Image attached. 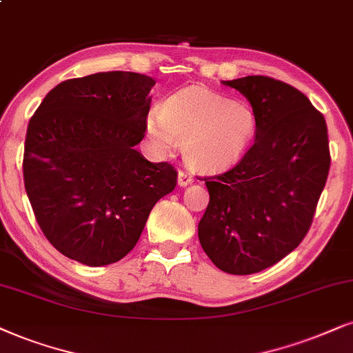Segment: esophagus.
<instances>
[{"instance_id":"1","label":"esophagus","mask_w":353,"mask_h":353,"mask_svg":"<svg viewBox=\"0 0 353 353\" xmlns=\"http://www.w3.org/2000/svg\"><path fill=\"white\" fill-rule=\"evenodd\" d=\"M194 182V176H192L190 172L187 171H179V176H177V184H179L181 187H185L189 185Z\"/></svg>"}]
</instances>
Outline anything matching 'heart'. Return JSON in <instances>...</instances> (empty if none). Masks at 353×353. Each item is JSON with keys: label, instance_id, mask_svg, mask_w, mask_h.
<instances>
[{"label": "heart", "instance_id": "obj_1", "mask_svg": "<svg viewBox=\"0 0 353 353\" xmlns=\"http://www.w3.org/2000/svg\"><path fill=\"white\" fill-rule=\"evenodd\" d=\"M257 130L252 107L230 101L205 88H187L163 104L151 107L146 132L159 153H171L182 143L189 166L215 171L238 161L251 146Z\"/></svg>", "mask_w": 353, "mask_h": 353}]
</instances>
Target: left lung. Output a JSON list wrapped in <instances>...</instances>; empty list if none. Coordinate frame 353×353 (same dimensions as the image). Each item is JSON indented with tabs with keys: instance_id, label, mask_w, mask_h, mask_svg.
<instances>
[{
	"instance_id": "obj_1",
	"label": "left lung",
	"mask_w": 353,
	"mask_h": 353,
	"mask_svg": "<svg viewBox=\"0 0 353 353\" xmlns=\"http://www.w3.org/2000/svg\"><path fill=\"white\" fill-rule=\"evenodd\" d=\"M223 84L251 102L257 130L234 168L203 177L210 202L199 239L218 269L249 275L288 256L310 230L331 166L327 127L301 91L279 79Z\"/></svg>"
}]
</instances>
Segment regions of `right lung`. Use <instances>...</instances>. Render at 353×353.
Instances as JSON below:
<instances>
[{"label":"right lung","instance_id":"right-lung-1","mask_svg":"<svg viewBox=\"0 0 353 353\" xmlns=\"http://www.w3.org/2000/svg\"><path fill=\"white\" fill-rule=\"evenodd\" d=\"M154 84L130 71L66 79L29 120L22 171L35 220L57 251L84 265L127 256L176 187L171 164L135 150Z\"/></svg>","mask_w":353,"mask_h":353}]
</instances>
